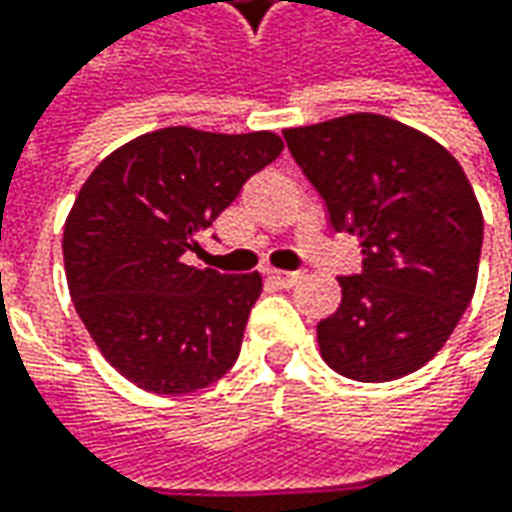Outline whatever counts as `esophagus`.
Returning a JSON list of instances; mask_svg holds the SVG:
<instances>
[{
    "label": "esophagus",
    "mask_w": 512,
    "mask_h": 512,
    "mask_svg": "<svg viewBox=\"0 0 512 512\" xmlns=\"http://www.w3.org/2000/svg\"><path fill=\"white\" fill-rule=\"evenodd\" d=\"M267 276L282 287H293L299 282V273L296 270H267Z\"/></svg>",
    "instance_id": "1"
}]
</instances>
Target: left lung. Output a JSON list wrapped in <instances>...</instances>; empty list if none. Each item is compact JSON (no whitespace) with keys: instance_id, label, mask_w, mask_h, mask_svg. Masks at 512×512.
Returning a JSON list of instances; mask_svg holds the SVG:
<instances>
[{"instance_id":"1","label":"left lung","mask_w":512,"mask_h":512,"mask_svg":"<svg viewBox=\"0 0 512 512\" xmlns=\"http://www.w3.org/2000/svg\"><path fill=\"white\" fill-rule=\"evenodd\" d=\"M285 142L330 227L362 242V270L339 276L342 305L319 322L322 359L356 382L419 370L459 325L479 276L484 222L462 165L376 113L290 128Z\"/></svg>"}]
</instances>
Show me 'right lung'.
Wrapping results in <instances>:
<instances>
[{
	"label": "right lung",
	"instance_id": "right-lung-1",
	"mask_svg": "<svg viewBox=\"0 0 512 512\" xmlns=\"http://www.w3.org/2000/svg\"><path fill=\"white\" fill-rule=\"evenodd\" d=\"M282 148L270 130H153L79 190L62 239L70 299L102 356L142 390L193 393L239 359L262 276L193 267L187 253Z\"/></svg>",
	"mask_w": 512,
	"mask_h": 512
}]
</instances>
